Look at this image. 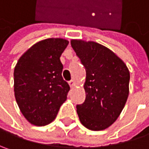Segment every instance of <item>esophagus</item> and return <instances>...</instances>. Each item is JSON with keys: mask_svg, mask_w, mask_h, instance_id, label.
I'll return each mask as SVG.
<instances>
[{"mask_svg": "<svg viewBox=\"0 0 149 149\" xmlns=\"http://www.w3.org/2000/svg\"><path fill=\"white\" fill-rule=\"evenodd\" d=\"M68 84H69L70 87H71V88H72V87L75 85L74 80H71V81H69V83H68Z\"/></svg>", "mask_w": 149, "mask_h": 149, "instance_id": "obj_1", "label": "esophagus"}]
</instances>
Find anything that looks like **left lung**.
Listing matches in <instances>:
<instances>
[{
  "label": "left lung",
  "instance_id": "1",
  "mask_svg": "<svg viewBox=\"0 0 149 149\" xmlns=\"http://www.w3.org/2000/svg\"><path fill=\"white\" fill-rule=\"evenodd\" d=\"M72 47L86 71L85 101L77 105L84 126L102 130L113 124L129 95L130 72L113 52L95 42L72 40Z\"/></svg>",
  "mask_w": 149,
  "mask_h": 149
}]
</instances>
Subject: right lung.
Segmentation results:
<instances>
[{"label": "right lung", "mask_w": 149, "mask_h": 149, "mask_svg": "<svg viewBox=\"0 0 149 149\" xmlns=\"http://www.w3.org/2000/svg\"><path fill=\"white\" fill-rule=\"evenodd\" d=\"M68 41L49 38L29 48L14 68V95L21 113L32 125L44 126L58 114L69 84L62 77L60 57Z\"/></svg>", "instance_id": "right-lung-1"}]
</instances>
